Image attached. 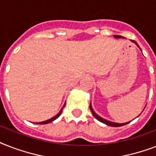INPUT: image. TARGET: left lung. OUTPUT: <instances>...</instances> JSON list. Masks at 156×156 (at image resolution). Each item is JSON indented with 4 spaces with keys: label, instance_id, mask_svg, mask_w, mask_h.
Instances as JSON below:
<instances>
[{
    "label": "left lung",
    "instance_id": "left-lung-1",
    "mask_svg": "<svg viewBox=\"0 0 156 156\" xmlns=\"http://www.w3.org/2000/svg\"><path fill=\"white\" fill-rule=\"evenodd\" d=\"M114 37L116 38V39H121V38H124V37H122V36H121V35H114ZM131 42L133 43V44H135L136 46H138V47L139 48L138 44L135 42V41H134V40H131ZM139 49L142 51V49H141L140 48H139ZM90 111H91V113H92V115L95 116V118H96L98 121H100V122H102V123L105 124V125H107V126H112V127H119V126H125V125H126V124H128L130 122V121H129V122H126V123H116V122H112V121H108V120H106V119H104L103 117H101V116H100L99 115H97V114L95 113V111L93 110L92 106H91V104H90Z\"/></svg>",
    "mask_w": 156,
    "mask_h": 156
}]
</instances>
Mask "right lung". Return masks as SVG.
Wrapping results in <instances>:
<instances>
[{"instance_id":"1","label":"right lung","mask_w":156,"mask_h":156,"mask_svg":"<svg viewBox=\"0 0 156 156\" xmlns=\"http://www.w3.org/2000/svg\"><path fill=\"white\" fill-rule=\"evenodd\" d=\"M65 105H66V104H64V106L62 107V108L61 109V111L59 112L58 113L56 114V116H53V117H52L51 119H48V120H47V121H41V122H37L36 124H39V125H44V124H48V123H50V122H52V121H53L54 120H56V118H58L59 116H60V115L61 114V112H62V110H63V108L65 107Z\"/></svg>"}]
</instances>
